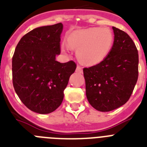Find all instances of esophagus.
<instances>
[{
    "mask_svg": "<svg viewBox=\"0 0 147 147\" xmlns=\"http://www.w3.org/2000/svg\"><path fill=\"white\" fill-rule=\"evenodd\" d=\"M76 72L80 73V74H82V68L81 66L80 65H77V67H76Z\"/></svg>",
    "mask_w": 147,
    "mask_h": 147,
    "instance_id": "obj_1",
    "label": "esophagus"
}]
</instances>
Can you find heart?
<instances>
[{
    "label": "heart",
    "instance_id": "b5f03b06",
    "mask_svg": "<svg viewBox=\"0 0 147 147\" xmlns=\"http://www.w3.org/2000/svg\"><path fill=\"white\" fill-rule=\"evenodd\" d=\"M113 41L112 32L106 28L75 30L67 37L68 46L77 50L78 59L86 65H94L102 62L110 52ZM62 49L66 51L67 46L62 44Z\"/></svg>",
    "mask_w": 147,
    "mask_h": 147
}]
</instances>
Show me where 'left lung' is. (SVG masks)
I'll return each mask as SVG.
<instances>
[{
  "label": "left lung",
  "instance_id": "1",
  "mask_svg": "<svg viewBox=\"0 0 147 147\" xmlns=\"http://www.w3.org/2000/svg\"><path fill=\"white\" fill-rule=\"evenodd\" d=\"M113 47L103 61L83 68L88 102L96 110L108 112L129 100L138 77V54L126 32L113 27Z\"/></svg>",
  "mask_w": 147,
  "mask_h": 147
}]
</instances>
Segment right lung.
Here are the masks:
<instances>
[{"instance_id": "add662e5", "label": "right lung", "mask_w": 147, "mask_h": 147, "mask_svg": "<svg viewBox=\"0 0 147 147\" xmlns=\"http://www.w3.org/2000/svg\"><path fill=\"white\" fill-rule=\"evenodd\" d=\"M62 28L61 23L34 28L20 39L13 55L15 92L26 107L37 113H50L60 106L76 70L74 61H56Z\"/></svg>"}]
</instances>
